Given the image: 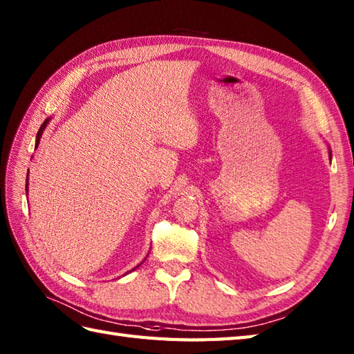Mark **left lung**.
<instances>
[{"label":"left lung","mask_w":354,"mask_h":354,"mask_svg":"<svg viewBox=\"0 0 354 354\" xmlns=\"http://www.w3.org/2000/svg\"><path fill=\"white\" fill-rule=\"evenodd\" d=\"M328 156H330V160H332V150L328 149Z\"/></svg>","instance_id":"8db88e82"}]
</instances>
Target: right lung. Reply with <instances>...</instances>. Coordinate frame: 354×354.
<instances>
[{
    "label": "right lung",
    "mask_w": 354,
    "mask_h": 354,
    "mask_svg": "<svg viewBox=\"0 0 354 354\" xmlns=\"http://www.w3.org/2000/svg\"><path fill=\"white\" fill-rule=\"evenodd\" d=\"M50 120H51V118H47V120H45V122L42 123V126L39 127V131H37V135H36V145H35V147H36V149H37V146H39L41 137H42V133H44V131H45V127H47V124L50 123ZM27 192H28V175H27V183H26V193H27ZM147 255H149V254H147ZM147 255H146V257H147ZM145 260H146V259H145ZM145 260H142V261H145ZM142 261H141V263H142ZM141 263H140V265H141ZM140 265H138V266H140ZM138 266H135L133 269H131L129 272H132V270H135V269H137ZM129 272H126V274H129ZM126 274H124V275H126Z\"/></svg>",
    "instance_id": "add662e5"
}]
</instances>
